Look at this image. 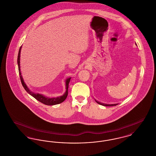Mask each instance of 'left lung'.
<instances>
[{
  "label": "left lung",
  "instance_id": "obj_1",
  "mask_svg": "<svg viewBox=\"0 0 156 156\" xmlns=\"http://www.w3.org/2000/svg\"><path fill=\"white\" fill-rule=\"evenodd\" d=\"M95 101H96V102L98 103V104H99V105H102V106H116V105H118V104H111V105H109V104H102V103H101V102L97 101L96 100H95Z\"/></svg>",
  "mask_w": 156,
  "mask_h": 156
}]
</instances>
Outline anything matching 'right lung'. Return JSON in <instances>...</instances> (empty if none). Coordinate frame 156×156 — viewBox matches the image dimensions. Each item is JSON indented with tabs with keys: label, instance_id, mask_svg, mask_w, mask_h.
I'll return each instance as SVG.
<instances>
[{
	"label": "right lung",
	"instance_id": "add662e5",
	"mask_svg": "<svg viewBox=\"0 0 156 156\" xmlns=\"http://www.w3.org/2000/svg\"><path fill=\"white\" fill-rule=\"evenodd\" d=\"M21 48L22 46L20 47L19 51V54H18V57H17V64H18V68H19V75H20V78L21 80V82L22 83L23 87L24 88V89L29 93L30 95H31L33 97H34L37 101L39 102H41L42 104H45L46 105H57V104H61L62 102H64L66 99L67 98V95H68V84L69 82L70 81L71 78H69L67 79L66 80V92L65 94L61 97H56V98H48V97H45L44 95L39 94H34L30 91V89H29L26 85V83L23 81L22 76L21 75V72H20V51H21Z\"/></svg>",
	"mask_w": 156,
	"mask_h": 156
}]
</instances>
